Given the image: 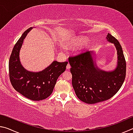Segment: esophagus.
I'll return each instance as SVG.
<instances>
[{
  "label": "esophagus",
  "mask_w": 133,
  "mask_h": 133,
  "mask_svg": "<svg viewBox=\"0 0 133 133\" xmlns=\"http://www.w3.org/2000/svg\"><path fill=\"white\" fill-rule=\"evenodd\" d=\"M70 68V64H68L67 65V66H66V69L67 70H69Z\"/></svg>",
  "instance_id": "esophagus-1"
}]
</instances>
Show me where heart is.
Segmentation results:
<instances>
[{
  "mask_svg": "<svg viewBox=\"0 0 133 133\" xmlns=\"http://www.w3.org/2000/svg\"><path fill=\"white\" fill-rule=\"evenodd\" d=\"M89 43V39L83 36H80L73 38L69 42V44L75 47H80L86 45Z\"/></svg>",
  "mask_w": 133,
  "mask_h": 133,
  "instance_id": "b5f03b06",
  "label": "heart"
}]
</instances>
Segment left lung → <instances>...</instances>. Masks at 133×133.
<instances>
[{
	"mask_svg": "<svg viewBox=\"0 0 133 133\" xmlns=\"http://www.w3.org/2000/svg\"><path fill=\"white\" fill-rule=\"evenodd\" d=\"M107 41L114 43L117 51V66L111 71L96 66L93 51H85L69 57L71 66L72 85L76 96L87 104L109 100L120 90L125 80L126 63L120 43L109 33Z\"/></svg>",
	"mask_w": 133,
	"mask_h": 133,
	"instance_id": "8db88e82",
	"label": "left lung"
}]
</instances>
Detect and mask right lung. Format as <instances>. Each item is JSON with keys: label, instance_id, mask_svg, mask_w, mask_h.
Returning a JSON list of instances; mask_svg holds the SVG:
<instances>
[{"label": "right lung", "instance_id": "1", "mask_svg": "<svg viewBox=\"0 0 133 133\" xmlns=\"http://www.w3.org/2000/svg\"><path fill=\"white\" fill-rule=\"evenodd\" d=\"M32 28L26 30L15 44L9 62L10 81L16 90L30 100L46 99L53 91L58 77L66 69L68 62H53L50 66L39 72L29 71L22 66L19 53L23 40Z\"/></svg>", "mask_w": 133, "mask_h": 133}]
</instances>
